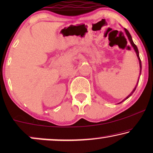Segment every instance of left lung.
I'll list each match as a JSON object with an SVG mask.
<instances>
[{"label": "left lung", "instance_id": "8db88e82", "mask_svg": "<svg viewBox=\"0 0 153 153\" xmlns=\"http://www.w3.org/2000/svg\"><path fill=\"white\" fill-rule=\"evenodd\" d=\"M125 33H126V35H127V37H128V39H129V42H130V44H131V46H132V47H133L134 49V51H135V52H136V53H137V57H138V59H139V66H140V73H139V74H141V59H140V58H139V50H138V48H137V46L135 45V44L134 43V42H133V40H132V38H131V36L130 33H129V31L127 30L126 28H125ZM139 80H138V83H139ZM138 83H137V85H136V86H135L134 88L133 91H131V93L130 94H129V95L128 96H127V97H126V98H125V99L123 100L122 102H119L118 104H120L121 102H124L125 100H126L127 99V98H129V97H130V96H131V95H132L134 92L135 91L136 88H137V85H138Z\"/></svg>", "mask_w": 153, "mask_h": 153}]
</instances>
